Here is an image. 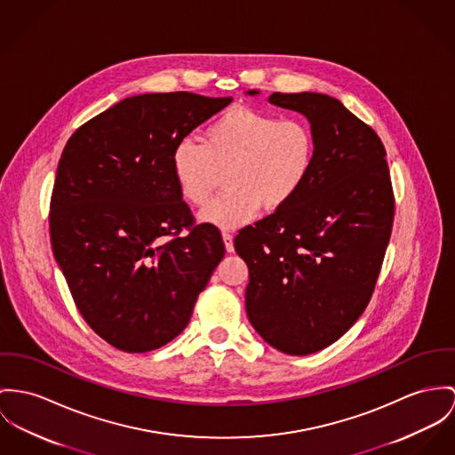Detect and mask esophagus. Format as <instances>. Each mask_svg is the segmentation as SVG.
I'll list each match as a JSON object with an SVG mask.
<instances>
[{"instance_id":"1","label":"esophagus","mask_w":455,"mask_h":455,"mask_svg":"<svg viewBox=\"0 0 455 455\" xmlns=\"http://www.w3.org/2000/svg\"><path fill=\"white\" fill-rule=\"evenodd\" d=\"M221 237H223V243H225V249H227V252H232V251H234V235H232L230 232H223V234H221Z\"/></svg>"}]
</instances>
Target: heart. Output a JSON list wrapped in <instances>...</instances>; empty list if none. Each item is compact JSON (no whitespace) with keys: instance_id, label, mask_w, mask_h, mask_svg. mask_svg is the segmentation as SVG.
Returning <instances> with one entry per match:
<instances>
[{"instance_id":"obj_1","label":"heart","mask_w":455,"mask_h":455,"mask_svg":"<svg viewBox=\"0 0 455 455\" xmlns=\"http://www.w3.org/2000/svg\"><path fill=\"white\" fill-rule=\"evenodd\" d=\"M203 143L183 140L172 152L180 197L203 206L218 172H225V194L212 199L199 218L218 228H239L261 206H285L312 173L316 141L305 119L283 117L249 107H234L203 132Z\"/></svg>"}]
</instances>
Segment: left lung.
<instances>
[{"label":"left lung","instance_id":"obj_1","mask_svg":"<svg viewBox=\"0 0 455 455\" xmlns=\"http://www.w3.org/2000/svg\"><path fill=\"white\" fill-rule=\"evenodd\" d=\"M268 102L308 119L314 168L285 206L243 228L234 245L249 268L251 325L282 353L310 355L338 341L369 305L395 197L383 141L338 99L303 92Z\"/></svg>","mask_w":455,"mask_h":455}]
</instances>
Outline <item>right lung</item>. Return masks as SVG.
Wrapping results in <instances>:
<instances>
[{
	"instance_id": "obj_1",
	"label": "right lung",
	"mask_w": 455,
	"mask_h": 455,
	"mask_svg": "<svg viewBox=\"0 0 455 455\" xmlns=\"http://www.w3.org/2000/svg\"><path fill=\"white\" fill-rule=\"evenodd\" d=\"M230 102L188 92L130 97L64 147L50 203L53 254L79 314L117 350L175 339L225 254L220 230L196 225L180 197L172 152Z\"/></svg>"
}]
</instances>
